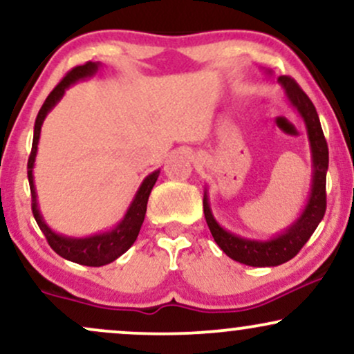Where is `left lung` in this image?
Here are the masks:
<instances>
[{"label": "left lung", "mask_w": 354, "mask_h": 354, "mask_svg": "<svg viewBox=\"0 0 354 354\" xmlns=\"http://www.w3.org/2000/svg\"><path fill=\"white\" fill-rule=\"evenodd\" d=\"M266 75H273V71L266 70ZM278 83L281 84L284 98L290 106L298 113L306 126L308 141L311 151V188L306 205L299 216L286 226L281 233L268 239H254L239 236L236 233L225 230L214 218L209 206L208 188H205L203 196V211H205L206 223L213 234L216 245L225 251L234 261L248 266H278L290 261L299 253V250L306 245L308 239L318 228L321 219L326 211V171H328V145L324 140L323 129L315 104L308 98L293 80L288 76H279Z\"/></svg>", "instance_id": "obj_1"}]
</instances>
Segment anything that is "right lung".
Wrapping results in <instances>:
<instances>
[{
  "label": "right lung",
  "mask_w": 354,
  "mask_h": 354,
  "mask_svg": "<svg viewBox=\"0 0 354 354\" xmlns=\"http://www.w3.org/2000/svg\"><path fill=\"white\" fill-rule=\"evenodd\" d=\"M101 63L100 61H88L86 64L73 68V70L64 76L63 81L50 93L46 101L43 103L41 109H39L38 116L35 121V135H33V146H31L30 160H28V181H30L31 188V208H33V214L36 223H38L39 230L46 236L48 243L53 250L58 253L61 258L68 259V261L78 263V265L84 266H104L113 263L115 259L124 254L133 243L136 241L138 234H140L141 225L145 221L146 214V205H148V198L151 194V189L156 183L158 176H160V169H154L148 176L141 181L140 188H138L135 198L129 203L128 209H126L124 216L113 226L111 230L100 231V233L89 234V236H66V234L56 233L55 230L50 228L46 221H44L41 211H39L38 205V194H36L35 186V176L33 168L36 161V153H38V143L39 135H41V126L44 123V118L51 111L59 100L63 98L66 89L76 84L78 81L88 80L95 76L100 71Z\"/></svg>",
  "instance_id": "1"
}]
</instances>
